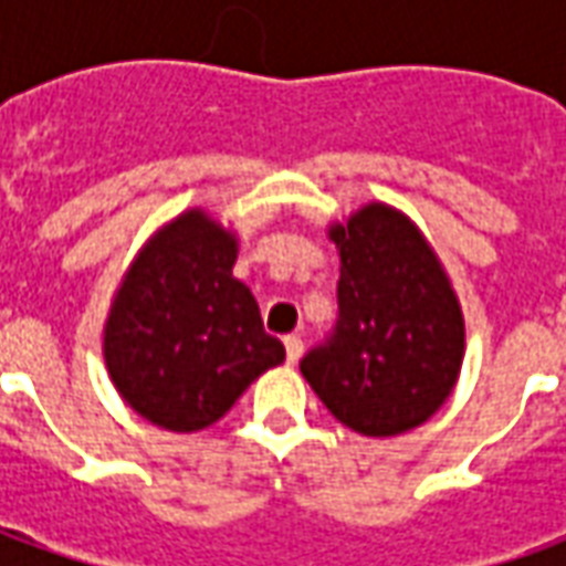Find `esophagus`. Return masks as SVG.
<instances>
[{"label":"esophagus","instance_id":"esophagus-1","mask_svg":"<svg viewBox=\"0 0 566 566\" xmlns=\"http://www.w3.org/2000/svg\"><path fill=\"white\" fill-rule=\"evenodd\" d=\"M284 352H287V364H296L300 357H303V336H284Z\"/></svg>","mask_w":566,"mask_h":566}]
</instances>
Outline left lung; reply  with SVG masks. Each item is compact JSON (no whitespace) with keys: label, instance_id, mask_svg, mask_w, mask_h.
Returning <instances> with one entry per match:
<instances>
[{"label":"left lung","instance_id":"obj_1","mask_svg":"<svg viewBox=\"0 0 566 566\" xmlns=\"http://www.w3.org/2000/svg\"><path fill=\"white\" fill-rule=\"evenodd\" d=\"M339 315L300 360L333 418L397 437L446 403L463 360V318L437 254L400 211L373 202L336 223Z\"/></svg>","mask_w":566,"mask_h":566}]
</instances>
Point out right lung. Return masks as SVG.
Masks as SVG:
<instances>
[{
  "mask_svg": "<svg viewBox=\"0 0 566 566\" xmlns=\"http://www.w3.org/2000/svg\"><path fill=\"white\" fill-rule=\"evenodd\" d=\"M233 263V235L187 211L150 239L120 284L105 324V364L150 424L175 433L214 424L260 373L284 360Z\"/></svg>",
  "mask_w": 566,
  "mask_h": 566,
  "instance_id": "1",
  "label": "right lung"
}]
</instances>
